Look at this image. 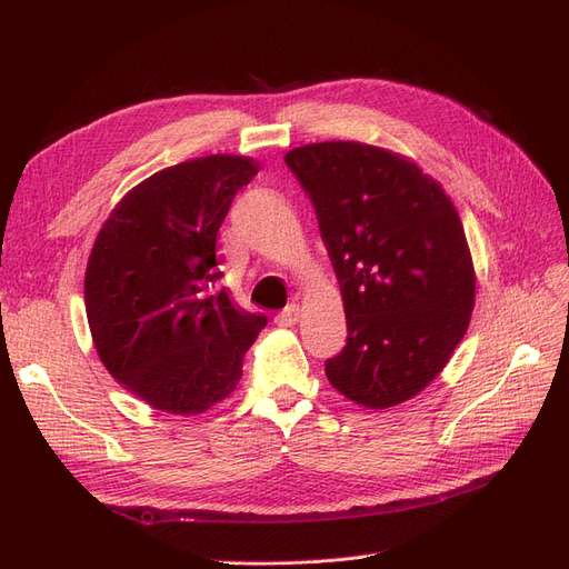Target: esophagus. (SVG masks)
<instances>
[{
	"instance_id": "obj_1",
	"label": "esophagus",
	"mask_w": 569,
	"mask_h": 569,
	"mask_svg": "<svg viewBox=\"0 0 569 569\" xmlns=\"http://www.w3.org/2000/svg\"><path fill=\"white\" fill-rule=\"evenodd\" d=\"M299 320H301V308L299 306H289V308H284V311L274 316V322H278L280 327H295Z\"/></svg>"
}]
</instances>
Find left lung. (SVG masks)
<instances>
[{"mask_svg":"<svg viewBox=\"0 0 569 569\" xmlns=\"http://www.w3.org/2000/svg\"><path fill=\"white\" fill-rule=\"evenodd\" d=\"M311 197L347 313L330 385L366 410L410 401L462 341L477 274L441 182L403 153L353 140L284 153Z\"/></svg>","mask_w":569,"mask_h":569,"instance_id":"1","label":"left lung"}]
</instances>
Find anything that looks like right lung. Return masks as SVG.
<instances>
[{
	"instance_id": "right-lung-1",
	"label": "right lung",
	"mask_w": 569,
	"mask_h": 569,
	"mask_svg": "<svg viewBox=\"0 0 569 569\" xmlns=\"http://www.w3.org/2000/svg\"><path fill=\"white\" fill-rule=\"evenodd\" d=\"M258 161L211 153L134 184L101 226L84 270V311L104 368L170 416H201L237 389L266 316L239 308L220 272L218 230Z\"/></svg>"
}]
</instances>
